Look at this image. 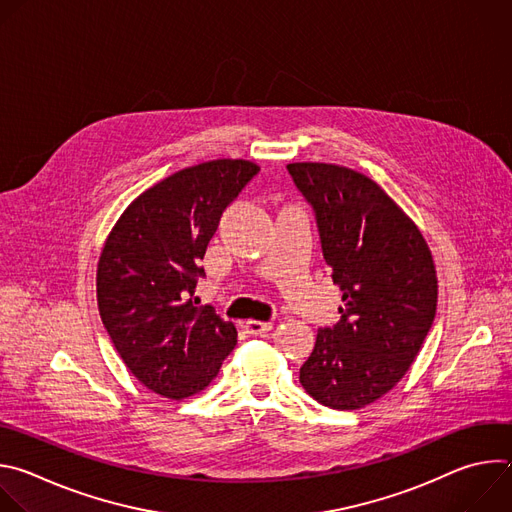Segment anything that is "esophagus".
<instances>
[{
	"mask_svg": "<svg viewBox=\"0 0 512 512\" xmlns=\"http://www.w3.org/2000/svg\"><path fill=\"white\" fill-rule=\"evenodd\" d=\"M245 330H247V334H253V336H265L273 330V324L271 322L249 320V322H245Z\"/></svg>",
	"mask_w": 512,
	"mask_h": 512,
	"instance_id": "34e87169",
	"label": "esophagus"
}]
</instances>
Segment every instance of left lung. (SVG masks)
Returning a JSON list of instances; mask_svg holds the SVG:
<instances>
[{
    "label": "left lung",
    "mask_w": 512,
    "mask_h": 512,
    "mask_svg": "<svg viewBox=\"0 0 512 512\" xmlns=\"http://www.w3.org/2000/svg\"><path fill=\"white\" fill-rule=\"evenodd\" d=\"M287 172L314 210L342 291L340 320L318 330L300 383L326 407L360 409L403 379L433 324V259L415 223L371 178L316 162L287 164Z\"/></svg>",
    "instance_id": "obj_1"
}]
</instances>
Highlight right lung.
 <instances>
[{"mask_svg":"<svg viewBox=\"0 0 512 512\" xmlns=\"http://www.w3.org/2000/svg\"><path fill=\"white\" fill-rule=\"evenodd\" d=\"M247 160H212L137 196L97 269L101 320L133 377L168 399L200 393L237 344V328L198 306L200 259L223 212L257 176Z\"/></svg>","mask_w":512,"mask_h":512,"instance_id":"obj_1","label":"right lung"}]
</instances>
